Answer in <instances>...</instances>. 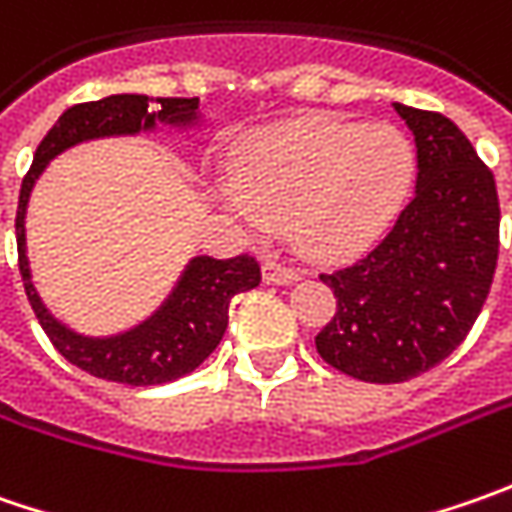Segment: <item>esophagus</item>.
Listing matches in <instances>:
<instances>
[{"mask_svg":"<svg viewBox=\"0 0 512 512\" xmlns=\"http://www.w3.org/2000/svg\"><path fill=\"white\" fill-rule=\"evenodd\" d=\"M262 276H265L267 285H290V282H299L302 279V270L299 267L282 265V262H265Z\"/></svg>","mask_w":512,"mask_h":512,"instance_id":"1","label":"esophagus"}]
</instances>
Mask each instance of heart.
<instances>
[{"instance_id": "b5f03b06", "label": "heart", "mask_w": 512, "mask_h": 512, "mask_svg": "<svg viewBox=\"0 0 512 512\" xmlns=\"http://www.w3.org/2000/svg\"><path fill=\"white\" fill-rule=\"evenodd\" d=\"M413 173L416 150L404 130L307 116L245 142L233 179H219L213 193L250 233L290 225L307 253L342 259L390 227Z\"/></svg>"}]
</instances>
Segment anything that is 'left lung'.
Wrapping results in <instances>:
<instances>
[{
  "label": "left lung",
  "instance_id": "obj_1",
  "mask_svg": "<svg viewBox=\"0 0 512 512\" xmlns=\"http://www.w3.org/2000/svg\"><path fill=\"white\" fill-rule=\"evenodd\" d=\"M416 139V193L356 265L322 273L336 313L316 336L330 367L396 384L444 362L482 313L499 259L490 168L447 116L393 102Z\"/></svg>",
  "mask_w": 512,
  "mask_h": 512
}]
</instances>
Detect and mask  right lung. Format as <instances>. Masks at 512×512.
Returning <instances> with one entry per match:
<instances>
[{
	"label": "right lung",
	"mask_w": 512,
	"mask_h": 512,
	"mask_svg": "<svg viewBox=\"0 0 512 512\" xmlns=\"http://www.w3.org/2000/svg\"><path fill=\"white\" fill-rule=\"evenodd\" d=\"M199 122V99H150L142 93H116L99 102H85L68 108L59 122L48 130L33 153V165L22 179L19 210H16V247L19 273L25 282L28 302L48 333L53 347L96 379H108L130 387L165 384L193 373L216 350L227 330V310L236 293H245L262 282V270L253 256L190 259L170 296L153 310L145 322L116 336H82L62 325L42 305L30 279L28 245H25V213L30 190L50 159L73 145L105 136H136L156 125L190 128Z\"/></svg>",
	"instance_id": "1"
}]
</instances>
